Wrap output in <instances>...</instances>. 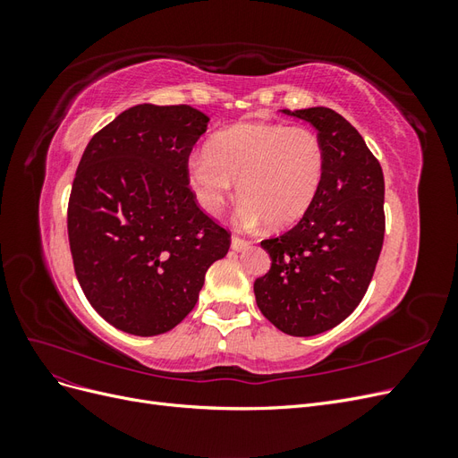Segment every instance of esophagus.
I'll return each instance as SVG.
<instances>
[{
	"instance_id": "1",
	"label": "esophagus",
	"mask_w": 458,
	"mask_h": 458,
	"mask_svg": "<svg viewBox=\"0 0 458 458\" xmlns=\"http://www.w3.org/2000/svg\"><path fill=\"white\" fill-rule=\"evenodd\" d=\"M250 246V241H246V239H241V237H233L231 239V248L234 252H241V250H246V248Z\"/></svg>"
}]
</instances>
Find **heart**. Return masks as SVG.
Returning a JSON list of instances; mask_svg holds the SVG:
<instances>
[{
    "label": "heart",
    "mask_w": 458,
    "mask_h": 458,
    "mask_svg": "<svg viewBox=\"0 0 458 458\" xmlns=\"http://www.w3.org/2000/svg\"><path fill=\"white\" fill-rule=\"evenodd\" d=\"M325 172L318 135L276 122L231 126L208 141L204 155L187 160V183L206 214H219L237 183L239 224L252 227L263 219L275 231L296 225L311 210Z\"/></svg>",
    "instance_id": "b5f03b06"
}]
</instances>
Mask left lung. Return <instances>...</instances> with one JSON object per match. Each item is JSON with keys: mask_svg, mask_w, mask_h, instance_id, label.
<instances>
[{"mask_svg": "<svg viewBox=\"0 0 458 458\" xmlns=\"http://www.w3.org/2000/svg\"><path fill=\"white\" fill-rule=\"evenodd\" d=\"M310 122L327 155L311 210L281 237L261 241L271 269L256 279L259 311L290 336L335 328L363 300L384 242V174L352 123L327 106L283 110Z\"/></svg>", "mask_w": 458, "mask_h": 458, "instance_id": "left-lung-1", "label": "left lung"}]
</instances>
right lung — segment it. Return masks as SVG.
Listing matches in <instances>:
<instances>
[{
	"label": "right lung",
	"instance_id": "right-lung-1",
	"mask_svg": "<svg viewBox=\"0 0 458 458\" xmlns=\"http://www.w3.org/2000/svg\"><path fill=\"white\" fill-rule=\"evenodd\" d=\"M189 105H135L97 131L68 200L78 283L106 323L135 336L172 330L192 311L231 234L187 183V160L208 128Z\"/></svg>",
	"mask_w": 458,
	"mask_h": 458
}]
</instances>
